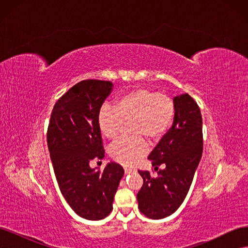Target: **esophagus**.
Returning <instances> with one entry per match:
<instances>
[{
	"label": "esophagus",
	"mask_w": 248,
	"mask_h": 248,
	"mask_svg": "<svg viewBox=\"0 0 248 248\" xmlns=\"http://www.w3.org/2000/svg\"><path fill=\"white\" fill-rule=\"evenodd\" d=\"M124 171H125V174H131V172H134L136 170L130 169V168H125V169H124Z\"/></svg>",
	"instance_id": "obj_1"
}]
</instances>
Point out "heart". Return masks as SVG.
<instances>
[{"label": "heart", "mask_w": 248, "mask_h": 248, "mask_svg": "<svg viewBox=\"0 0 248 248\" xmlns=\"http://www.w3.org/2000/svg\"><path fill=\"white\" fill-rule=\"evenodd\" d=\"M176 106L171 97L154 89L138 87L118 99L116 107L100 108L98 127L102 136L114 140L124 124L133 122L132 140H119L109 149L111 158L125 167H133L148 152L144 137L153 141L161 140L174 122Z\"/></svg>", "instance_id": "b5f03b06"}]
</instances>
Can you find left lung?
Masks as SVG:
<instances>
[{"instance_id": "8db88e82", "label": "left lung", "mask_w": 248, "mask_h": 248, "mask_svg": "<svg viewBox=\"0 0 248 248\" xmlns=\"http://www.w3.org/2000/svg\"><path fill=\"white\" fill-rule=\"evenodd\" d=\"M176 116L170 130L148 156L158 177L139 170L144 183L138 192L140 211L161 219L181 206L192 183L202 153V120L198 103L188 94L174 98Z\"/></svg>"}]
</instances>
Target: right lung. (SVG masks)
<instances>
[{"instance_id":"1","label":"right lung","mask_w":248,"mask_h":248,"mask_svg":"<svg viewBox=\"0 0 248 248\" xmlns=\"http://www.w3.org/2000/svg\"><path fill=\"white\" fill-rule=\"evenodd\" d=\"M111 90L108 80L78 82L56 102L47 128V146L60 190L73 211L89 220L103 219L111 212L124 175L116 162L108 163L102 171L90 168V161L104 157L98 114Z\"/></svg>"}]
</instances>
